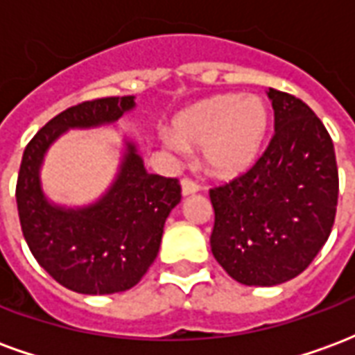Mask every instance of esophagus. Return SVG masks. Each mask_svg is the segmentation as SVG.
<instances>
[{
    "mask_svg": "<svg viewBox=\"0 0 355 355\" xmlns=\"http://www.w3.org/2000/svg\"><path fill=\"white\" fill-rule=\"evenodd\" d=\"M180 186H182V196H193V193L200 192V186L196 184L193 180H190V178H182Z\"/></svg>",
    "mask_w": 355,
    "mask_h": 355,
    "instance_id": "esophagus-1",
    "label": "esophagus"
}]
</instances>
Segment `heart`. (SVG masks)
I'll use <instances>...</instances> for the list:
<instances>
[{"label":"heart","instance_id":"b5f03b06","mask_svg":"<svg viewBox=\"0 0 355 355\" xmlns=\"http://www.w3.org/2000/svg\"><path fill=\"white\" fill-rule=\"evenodd\" d=\"M270 110L259 94H218L180 110L171 119L169 150L200 146L201 163L213 177L236 178L261 154Z\"/></svg>","mask_w":355,"mask_h":355}]
</instances>
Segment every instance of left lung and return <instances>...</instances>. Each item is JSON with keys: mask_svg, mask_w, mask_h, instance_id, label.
Here are the masks:
<instances>
[{"mask_svg": "<svg viewBox=\"0 0 355 355\" xmlns=\"http://www.w3.org/2000/svg\"><path fill=\"white\" fill-rule=\"evenodd\" d=\"M275 135L254 167L211 190V251L230 277L272 287L302 274L335 223L333 140L308 104L268 89Z\"/></svg>", "mask_w": 355, "mask_h": 355, "instance_id": "left-lung-1", "label": "left lung"}]
</instances>
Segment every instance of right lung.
<instances>
[{"mask_svg": "<svg viewBox=\"0 0 355 355\" xmlns=\"http://www.w3.org/2000/svg\"><path fill=\"white\" fill-rule=\"evenodd\" d=\"M135 108V96L72 106L37 131L22 155L17 207L24 239L55 282L81 295L121 293L142 279L159 253L163 226L180 201V186L177 178L148 173L139 142L127 132H121L116 177L85 205L47 198L43 162L64 132L116 125Z\"/></svg>", "mask_w": 355, "mask_h": 355, "instance_id": "right-lung-1", "label": "right lung"}]
</instances>
